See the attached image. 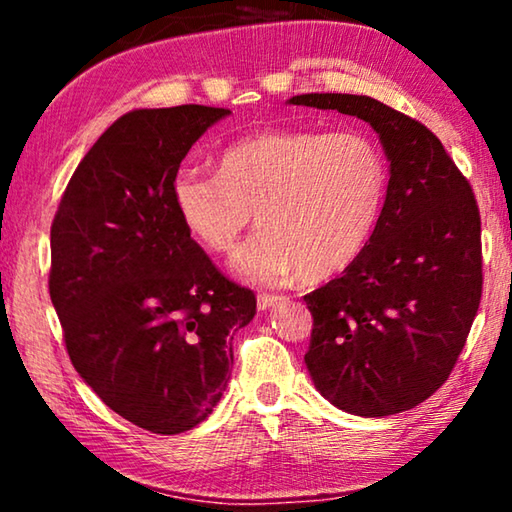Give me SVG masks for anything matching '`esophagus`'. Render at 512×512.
<instances>
[{"mask_svg":"<svg viewBox=\"0 0 512 512\" xmlns=\"http://www.w3.org/2000/svg\"><path fill=\"white\" fill-rule=\"evenodd\" d=\"M277 300H280V296H277V293L262 291V293H259V296H257V307L262 309V311H264V309H271Z\"/></svg>","mask_w":512,"mask_h":512,"instance_id":"obj_1","label":"esophagus"}]
</instances>
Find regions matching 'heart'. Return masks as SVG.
<instances>
[{
    "label": "heart",
    "mask_w": 512,
    "mask_h": 512,
    "mask_svg": "<svg viewBox=\"0 0 512 512\" xmlns=\"http://www.w3.org/2000/svg\"><path fill=\"white\" fill-rule=\"evenodd\" d=\"M386 183L384 155L366 133L264 131L230 144L219 176L178 171L171 194L189 235L214 255L232 253L257 214L264 230L235 268L275 284L350 266L375 230Z\"/></svg>",
    "instance_id": "obj_1"
}]
</instances>
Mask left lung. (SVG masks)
<instances>
[{
  "label": "left lung",
  "mask_w": 512,
  "mask_h": 512,
  "mask_svg": "<svg viewBox=\"0 0 512 512\" xmlns=\"http://www.w3.org/2000/svg\"><path fill=\"white\" fill-rule=\"evenodd\" d=\"M289 103L368 121L391 160L366 248L305 296L314 318L305 363L320 395L343 411H409L452 375L479 311L481 214L472 185L427 126L386 103L332 92Z\"/></svg>",
  "instance_id": "8db88e82"
}]
</instances>
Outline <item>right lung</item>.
I'll list each match as a JSON object with an SVG mask.
<instances>
[{
	"label": "right lung",
	"mask_w": 512,
	"mask_h": 512,
	"mask_svg": "<svg viewBox=\"0 0 512 512\" xmlns=\"http://www.w3.org/2000/svg\"><path fill=\"white\" fill-rule=\"evenodd\" d=\"M228 108L119 117L69 178L51 223L49 296L76 372L151 433L203 422L228 386L255 293L225 277L173 205L180 162Z\"/></svg>",
	"instance_id": "right-lung-1"
}]
</instances>
